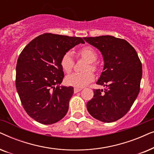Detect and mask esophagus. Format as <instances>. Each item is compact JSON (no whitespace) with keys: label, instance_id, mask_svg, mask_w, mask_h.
I'll use <instances>...</instances> for the list:
<instances>
[{"label":"esophagus","instance_id":"obj_1","mask_svg":"<svg viewBox=\"0 0 154 154\" xmlns=\"http://www.w3.org/2000/svg\"><path fill=\"white\" fill-rule=\"evenodd\" d=\"M81 90H82V88H74V90H74L75 93H77V92L81 91Z\"/></svg>","mask_w":154,"mask_h":154}]
</instances>
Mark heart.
Segmentation results:
<instances>
[{"instance_id":"1","label":"heart","mask_w":154,"mask_h":154,"mask_svg":"<svg viewBox=\"0 0 154 154\" xmlns=\"http://www.w3.org/2000/svg\"><path fill=\"white\" fill-rule=\"evenodd\" d=\"M79 54L88 62L89 66L87 65L85 69L89 68L91 69H95L93 62L97 60V54L93 48L88 46L84 47L79 50ZM60 64L64 72H70L73 66V60L70 52H66L62 56ZM94 78L93 73L90 70L82 71V72H75L67 75L66 77V83L69 85L82 88L93 81Z\"/></svg>"}]
</instances>
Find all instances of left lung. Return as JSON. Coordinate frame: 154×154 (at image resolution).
<instances>
[{"label":"left lung","mask_w":154,"mask_h":154,"mask_svg":"<svg viewBox=\"0 0 154 154\" xmlns=\"http://www.w3.org/2000/svg\"><path fill=\"white\" fill-rule=\"evenodd\" d=\"M84 40L102 53L104 68L97 85L87 103L92 117L104 123L116 121L125 116L135 101L142 76V66L134 48L124 39L112 35L85 37Z\"/></svg>","instance_id":"1"}]
</instances>
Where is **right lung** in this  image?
I'll return each instance as SVG.
<instances>
[{"label":"right lung","instance_id":"obj_1","mask_svg":"<svg viewBox=\"0 0 154 154\" xmlns=\"http://www.w3.org/2000/svg\"><path fill=\"white\" fill-rule=\"evenodd\" d=\"M85 42L80 37L43 33L32 40L19 56L16 88L23 107L40 123H55L65 116L73 94L71 86L60 85L64 77L61 59Z\"/></svg>","mask_w":154,"mask_h":154}]
</instances>
